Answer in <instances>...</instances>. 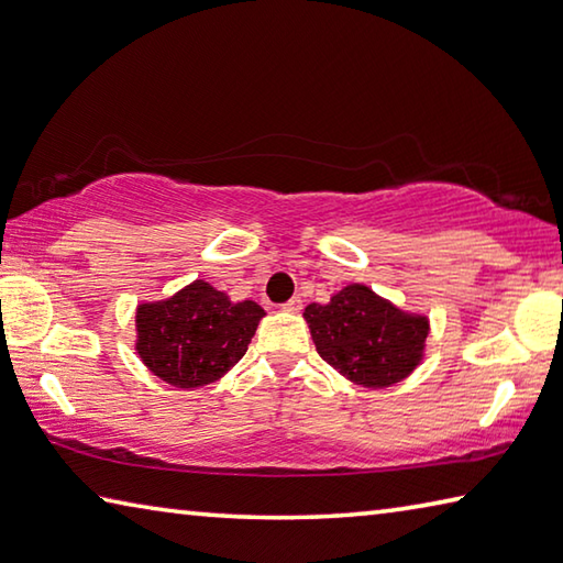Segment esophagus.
<instances>
[{
  "mask_svg": "<svg viewBox=\"0 0 563 563\" xmlns=\"http://www.w3.org/2000/svg\"><path fill=\"white\" fill-rule=\"evenodd\" d=\"M301 306H303V301L299 299V296H291L289 301L282 303V311H286V313H299Z\"/></svg>",
  "mask_w": 563,
  "mask_h": 563,
  "instance_id": "esophagus-1",
  "label": "esophagus"
}]
</instances>
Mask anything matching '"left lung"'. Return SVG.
Listing matches in <instances>:
<instances>
[{
	"label": "left lung",
	"mask_w": 563,
	"mask_h": 563,
	"mask_svg": "<svg viewBox=\"0 0 563 563\" xmlns=\"http://www.w3.org/2000/svg\"><path fill=\"white\" fill-rule=\"evenodd\" d=\"M318 355L363 387H391L423 360L429 318L401 311L365 284H347L303 311Z\"/></svg>",
	"instance_id": "8db88e82"
}]
</instances>
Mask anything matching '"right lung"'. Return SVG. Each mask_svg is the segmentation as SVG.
Masks as SVG:
<instances>
[{"instance_id": "add662e5", "label": "right lung", "mask_w": 563, "mask_h": 563, "mask_svg": "<svg viewBox=\"0 0 563 563\" xmlns=\"http://www.w3.org/2000/svg\"><path fill=\"white\" fill-rule=\"evenodd\" d=\"M264 316L260 303L230 301L225 291L196 279L168 299L136 306L134 350L168 385L203 387L240 363Z\"/></svg>"}]
</instances>
